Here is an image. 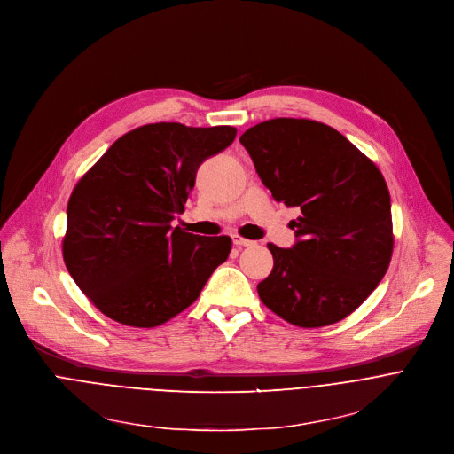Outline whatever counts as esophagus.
<instances>
[{
    "label": "esophagus",
    "mask_w": 454,
    "mask_h": 454,
    "mask_svg": "<svg viewBox=\"0 0 454 454\" xmlns=\"http://www.w3.org/2000/svg\"><path fill=\"white\" fill-rule=\"evenodd\" d=\"M232 243H234L236 247H250V245H254V241L245 239V238L239 236V234H232Z\"/></svg>",
    "instance_id": "esophagus-1"
}]
</instances>
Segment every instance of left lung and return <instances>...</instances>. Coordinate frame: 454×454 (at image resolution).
Instances as JSON below:
<instances>
[{
  "label": "left lung",
  "instance_id": "left-lung-1",
  "mask_svg": "<svg viewBox=\"0 0 454 454\" xmlns=\"http://www.w3.org/2000/svg\"><path fill=\"white\" fill-rule=\"evenodd\" d=\"M239 142L274 200L297 207L290 248L269 243L274 269L258 285L285 321L317 328L354 312L384 278L391 200L384 176L337 129L309 119H272Z\"/></svg>",
  "mask_w": 454,
  "mask_h": 454
}]
</instances>
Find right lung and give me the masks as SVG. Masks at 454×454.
Segmentation results:
<instances>
[{
  "label": "right lung",
  "instance_id": "right-lung-1",
  "mask_svg": "<svg viewBox=\"0 0 454 454\" xmlns=\"http://www.w3.org/2000/svg\"><path fill=\"white\" fill-rule=\"evenodd\" d=\"M232 126L159 122L112 144L79 180L67 209L65 265L110 319L159 326L200 295L231 253V238L171 227L184 213L196 171L229 147Z\"/></svg>",
  "mask_w": 454,
  "mask_h": 454
}]
</instances>
